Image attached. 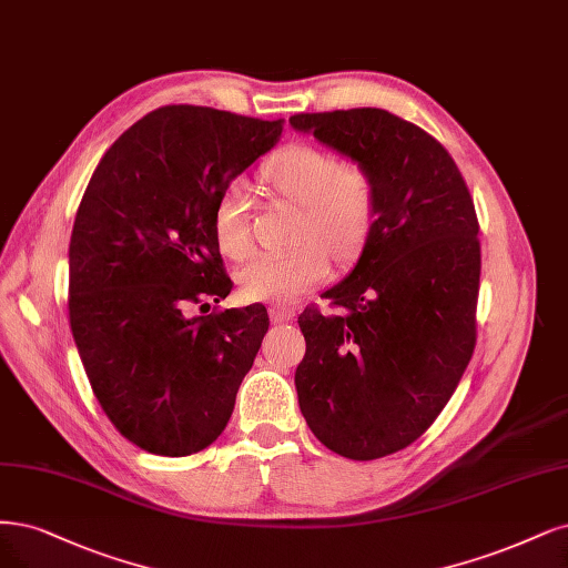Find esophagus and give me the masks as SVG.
Masks as SVG:
<instances>
[{
    "label": "esophagus",
    "mask_w": 568,
    "mask_h": 568,
    "mask_svg": "<svg viewBox=\"0 0 568 568\" xmlns=\"http://www.w3.org/2000/svg\"><path fill=\"white\" fill-rule=\"evenodd\" d=\"M267 312H270L272 322H286V320H291V317H293V307H286V305H280V303L270 305V307H267Z\"/></svg>",
    "instance_id": "1"
}]
</instances>
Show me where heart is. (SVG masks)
<instances>
[{"instance_id":"obj_1","label":"heart","mask_w":568,"mask_h":568,"mask_svg":"<svg viewBox=\"0 0 568 568\" xmlns=\"http://www.w3.org/2000/svg\"><path fill=\"white\" fill-rule=\"evenodd\" d=\"M258 181L272 197L298 206L291 227V244L298 248L284 256H261L242 267L237 280L248 301L298 298L326 277L324 252L331 263L347 267L374 237L376 187L371 173L357 162H341L334 152L317 145L291 143L263 162ZM211 225L213 240L227 258L248 256V200L240 183L221 192Z\"/></svg>"}]
</instances>
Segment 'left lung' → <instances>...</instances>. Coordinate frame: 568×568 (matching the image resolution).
Returning <instances> with one entry per match:
<instances>
[{"label":"left lung","mask_w":568,"mask_h":568,"mask_svg":"<svg viewBox=\"0 0 568 568\" xmlns=\"http://www.w3.org/2000/svg\"><path fill=\"white\" fill-rule=\"evenodd\" d=\"M288 124L374 179V237L349 275L322 293L343 315L298 317L296 393L326 448L376 460L435 423L470 364L481 270L475 204L452 154L393 112L293 114Z\"/></svg>","instance_id":"obj_1"}]
</instances>
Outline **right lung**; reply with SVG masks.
Instances as JSON below:
<instances>
[{
	"label": "right lung",
	"instance_id": "right-lung-1",
	"mask_svg": "<svg viewBox=\"0 0 568 568\" xmlns=\"http://www.w3.org/2000/svg\"><path fill=\"white\" fill-rule=\"evenodd\" d=\"M282 129V120L160 108L112 143L77 209L72 338L105 416L148 454L181 458L216 442L267 334L258 303L187 310L230 293L213 206Z\"/></svg>",
	"mask_w": 568,
	"mask_h": 568
}]
</instances>
